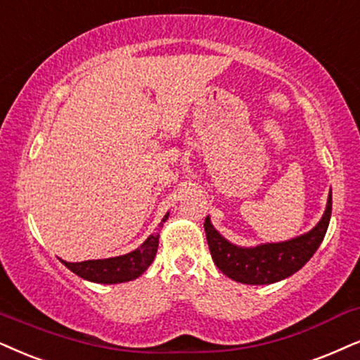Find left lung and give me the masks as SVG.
Listing matches in <instances>:
<instances>
[{
    "mask_svg": "<svg viewBox=\"0 0 360 360\" xmlns=\"http://www.w3.org/2000/svg\"><path fill=\"white\" fill-rule=\"evenodd\" d=\"M330 212L332 191L327 195V206L321 221L309 233L282 243H266L251 248L229 243L212 226L209 216L204 221V231L212 261L222 274L243 284H274L297 272L316 254L329 227Z\"/></svg>",
    "mask_w": 360,
    "mask_h": 360,
    "instance_id": "obj_1",
    "label": "left lung"
}]
</instances>
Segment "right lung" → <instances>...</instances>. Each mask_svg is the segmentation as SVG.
<instances>
[{
	"label": "right lung",
	"instance_id": "obj_1",
	"mask_svg": "<svg viewBox=\"0 0 360 360\" xmlns=\"http://www.w3.org/2000/svg\"><path fill=\"white\" fill-rule=\"evenodd\" d=\"M169 217V212L159 222L158 231L153 233L134 251L122 254L117 257L109 259H96V261H83V262H61L68 269L75 272L76 276L83 277L86 281L96 282V284H120V282H129L143 274L144 271L151 266L154 257H156L159 245V231L165 226Z\"/></svg>",
	"mask_w": 360,
	"mask_h": 360
}]
</instances>
